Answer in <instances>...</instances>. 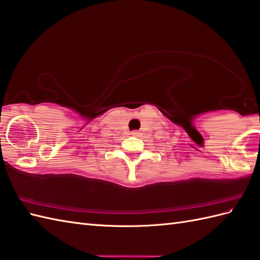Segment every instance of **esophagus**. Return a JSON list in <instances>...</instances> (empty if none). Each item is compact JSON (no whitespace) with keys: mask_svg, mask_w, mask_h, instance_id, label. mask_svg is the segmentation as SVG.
Masks as SVG:
<instances>
[{"mask_svg":"<svg viewBox=\"0 0 260 260\" xmlns=\"http://www.w3.org/2000/svg\"><path fill=\"white\" fill-rule=\"evenodd\" d=\"M132 135L137 136V135H139V132H137V131H133V132H132Z\"/></svg>","mask_w":260,"mask_h":260,"instance_id":"1","label":"esophagus"}]
</instances>
